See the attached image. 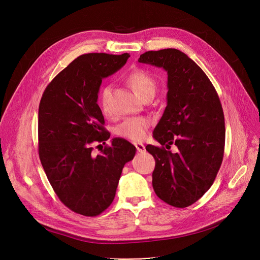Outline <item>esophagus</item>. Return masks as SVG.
Returning <instances> with one entry per match:
<instances>
[{
	"mask_svg": "<svg viewBox=\"0 0 260 260\" xmlns=\"http://www.w3.org/2000/svg\"><path fill=\"white\" fill-rule=\"evenodd\" d=\"M135 147L137 148V150L139 152H144L145 151V146L142 143H134Z\"/></svg>",
	"mask_w": 260,
	"mask_h": 260,
	"instance_id": "esophagus-1",
	"label": "esophagus"
}]
</instances>
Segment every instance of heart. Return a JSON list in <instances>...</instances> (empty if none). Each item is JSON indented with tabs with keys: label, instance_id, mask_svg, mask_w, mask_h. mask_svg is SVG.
I'll return each mask as SVG.
<instances>
[{
	"label": "heart",
	"instance_id": "obj_1",
	"mask_svg": "<svg viewBox=\"0 0 260 260\" xmlns=\"http://www.w3.org/2000/svg\"><path fill=\"white\" fill-rule=\"evenodd\" d=\"M127 83L131 85L133 90L141 98L145 99L147 96H153L156 90V81L152 77L150 73H148L142 69H136L132 71L127 77ZM110 85H106L100 95V106L104 114L108 115L110 113V96H111ZM150 125V121L146 117H131L124 119L116 128L117 135L126 138L132 141H141L146 135L148 127Z\"/></svg>",
	"mask_w": 260,
	"mask_h": 260
}]
</instances>
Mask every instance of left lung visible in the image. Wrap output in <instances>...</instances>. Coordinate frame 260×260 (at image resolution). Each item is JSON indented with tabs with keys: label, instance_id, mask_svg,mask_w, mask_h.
<instances>
[{
	"label": "left lung",
	"instance_id": "left-lung-1",
	"mask_svg": "<svg viewBox=\"0 0 260 260\" xmlns=\"http://www.w3.org/2000/svg\"><path fill=\"white\" fill-rule=\"evenodd\" d=\"M139 61L168 72V103L153 132L162 147L146 146L155 159L153 189L173 207H188L212 186L223 159V110L205 72L182 51H147ZM172 143L178 147L177 154L164 149Z\"/></svg>",
	"mask_w": 260,
	"mask_h": 260
}]
</instances>
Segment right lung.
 <instances>
[{
	"label": "right lung",
	"instance_id": "obj_1",
	"mask_svg": "<svg viewBox=\"0 0 260 260\" xmlns=\"http://www.w3.org/2000/svg\"><path fill=\"white\" fill-rule=\"evenodd\" d=\"M128 53H87L74 59L45 88L39 105V157L60 202L73 212L98 216L112 204L136 147L114 138L100 154L94 142L110 138L98 93L102 79L121 69Z\"/></svg>",
	"mask_w": 260,
	"mask_h": 260
}]
</instances>
